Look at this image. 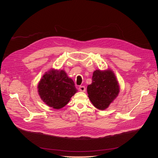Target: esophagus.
I'll list each match as a JSON object with an SVG mask.
<instances>
[{
    "mask_svg": "<svg viewBox=\"0 0 158 158\" xmlns=\"http://www.w3.org/2000/svg\"><path fill=\"white\" fill-rule=\"evenodd\" d=\"M78 89H79V91H80V92H84L85 91V86H83V85H81V86L79 87Z\"/></svg>",
    "mask_w": 158,
    "mask_h": 158,
    "instance_id": "obj_1",
    "label": "esophagus"
}]
</instances>
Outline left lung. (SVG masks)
Returning <instances> with one entry per match:
<instances>
[{"instance_id": "1", "label": "left lung", "mask_w": 158, "mask_h": 158, "mask_svg": "<svg viewBox=\"0 0 158 158\" xmlns=\"http://www.w3.org/2000/svg\"><path fill=\"white\" fill-rule=\"evenodd\" d=\"M87 92L91 102L97 109L108 108L120 92L118 82L112 70H95L92 83L87 87Z\"/></svg>"}]
</instances>
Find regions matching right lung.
<instances>
[{"label":"right lung","instance_id":"add662e5","mask_svg":"<svg viewBox=\"0 0 158 158\" xmlns=\"http://www.w3.org/2000/svg\"><path fill=\"white\" fill-rule=\"evenodd\" d=\"M37 92L46 105L59 109L69 102L78 90L64 70L51 69L42 76L37 85Z\"/></svg>","mask_w":158,"mask_h":158}]
</instances>
